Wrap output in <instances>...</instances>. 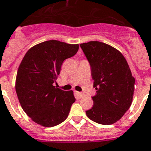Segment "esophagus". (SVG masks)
<instances>
[{
  "instance_id": "34e87169",
  "label": "esophagus",
  "mask_w": 151,
  "mask_h": 151,
  "mask_svg": "<svg viewBox=\"0 0 151 151\" xmlns=\"http://www.w3.org/2000/svg\"><path fill=\"white\" fill-rule=\"evenodd\" d=\"M74 94H75V97L77 98V99H80L83 96V94L82 93H80V92L75 91L74 92Z\"/></svg>"
}]
</instances>
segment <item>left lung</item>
<instances>
[{
    "label": "left lung",
    "mask_w": 151,
    "mask_h": 151,
    "mask_svg": "<svg viewBox=\"0 0 151 151\" xmlns=\"http://www.w3.org/2000/svg\"><path fill=\"white\" fill-rule=\"evenodd\" d=\"M80 46L90 63L96 90L93 106L86 115L99 124H113L130 108L135 79L122 54L111 45L91 41Z\"/></svg>",
    "instance_id": "8db88e82"
}]
</instances>
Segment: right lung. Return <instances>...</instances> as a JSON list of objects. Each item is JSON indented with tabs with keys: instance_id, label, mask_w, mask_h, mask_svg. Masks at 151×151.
Returning a JSON list of instances; mask_svg holds the SVG:
<instances>
[{
	"instance_id": "add662e5",
	"label": "right lung",
	"mask_w": 151,
	"mask_h": 151,
	"mask_svg": "<svg viewBox=\"0 0 151 151\" xmlns=\"http://www.w3.org/2000/svg\"><path fill=\"white\" fill-rule=\"evenodd\" d=\"M79 45L57 40L39 43L26 53L18 68L16 92L21 106L32 121L53 127L65 121L75 102L74 93L54 86L63 61L71 58Z\"/></svg>"
}]
</instances>
